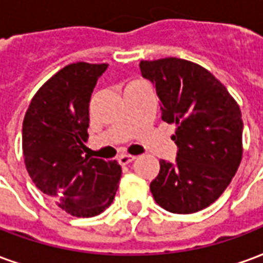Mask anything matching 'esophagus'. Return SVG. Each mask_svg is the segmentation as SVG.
Listing matches in <instances>:
<instances>
[{
    "mask_svg": "<svg viewBox=\"0 0 263 263\" xmlns=\"http://www.w3.org/2000/svg\"><path fill=\"white\" fill-rule=\"evenodd\" d=\"M134 160H135V156H129V155H121V156L118 157V163L121 166H125V164H128V163H131Z\"/></svg>",
    "mask_w": 263,
    "mask_h": 263,
    "instance_id": "1",
    "label": "esophagus"
}]
</instances>
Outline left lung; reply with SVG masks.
<instances>
[{"label": "left lung", "instance_id": "left-lung-1", "mask_svg": "<svg viewBox=\"0 0 263 263\" xmlns=\"http://www.w3.org/2000/svg\"><path fill=\"white\" fill-rule=\"evenodd\" d=\"M142 77L156 87L161 120L177 124V157L160 160L151 182L163 209L188 215L205 209L224 192L242 157L238 104L211 72L181 58L141 61Z\"/></svg>", "mask_w": 263, "mask_h": 263}]
</instances>
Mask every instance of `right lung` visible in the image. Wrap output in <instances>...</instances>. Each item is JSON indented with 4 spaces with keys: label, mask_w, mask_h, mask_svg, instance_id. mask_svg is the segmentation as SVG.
I'll return each instance as SVG.
<instances>
[{
    "label": "right lung",
    "mask_w": 263,
    "mask_h": 263,
    "mask_svg": "<svg viewBox=\"0 0 263 263\" xmlns=\"http://www.w3.org/2000/svg\"><path fill=\"white\" fill-rule=\"evenodd\" d=\"M107 64H69L44 83L30 102L22 128L29 176L62 211L77 217L100 215L116 196L121 166L85 155L89 103Z\"/></svg>",
    "instance_id": "1"
}]
</instances>
